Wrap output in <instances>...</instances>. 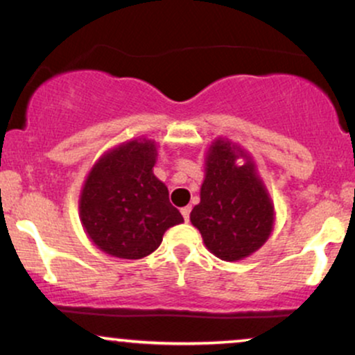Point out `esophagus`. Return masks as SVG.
<instances>
[{"mask_svg":"<svg viewBox=\"0 0 355 355\" xmlns=\"http://www.w3.org/2000/svg\"><path fill=\"white\" fill-rule=\"evenodd\" d=\"M190 211H191L190 205L183 207V209H182V215H183V218H185V222H189V220H190Z\"/></svg>","mask_w":355,"mask_h":355,"instance_id":"obj_1","label":"esophagus"}]
</instances>
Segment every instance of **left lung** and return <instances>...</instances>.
Segmentation results:
<instances>
[{
    "instance_id": "1",
    "label": "left lung",
    "mask_w": 355,
    "mask_h": 355,
    "mask_svg": "<svg viewBox=\"0 0 355 355\" xmlns=\"http://www.w3.org/2000/svg\"><path fill=\"white\" fill-rule=\"evenodd\" d=\"M237 157L243 153L229 141L218 140L211 145L200 203L190 214L207 248L229 262L262 247L274 223V207L255 177L254 166L250 162L237 166Z\"/></svg>"
}]
</instances>
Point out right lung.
Listing matches in <instances>:
<instances>
[{
    "instance_id": "obj_1",
    "label": "right lung",
    "mask_w": 355,
    "mask_h": 355,
    "mask_svg": "<svg viewBox=\"0 0 355 355\" xmlns=\"http://www.w3.org/2000/svg\"><path fill=\"white\" fill-rule=\"evenodd\" d=\"M153 141H130L100 158L80 197V215L96 247L118 259H141L162 243L165 230L183 222L155 177Z\"/></svg>"
}]
</instances>
